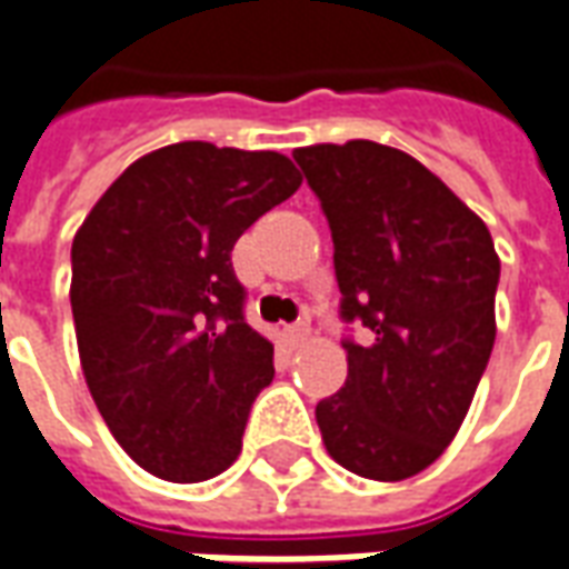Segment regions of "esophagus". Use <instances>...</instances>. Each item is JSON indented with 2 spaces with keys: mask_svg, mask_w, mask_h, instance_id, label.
<instances>
[{
  "mask_svg": "<svg viewBox=\"0 0 569 569\" xmlns=\"http://www.w3.org/2000/svg\"><path fill=\"white\" fill-rule=\"evenodd\" d=\"M283 332H286V338H289V345L298 347V345H305V341H308L310 329H308V322H292V326H286Z\"/></svg>",
  "mask_w": 569,
  "mask_h": 569,
  "instance_id": "1",
  "label": "esophagus"
}]
</instances>
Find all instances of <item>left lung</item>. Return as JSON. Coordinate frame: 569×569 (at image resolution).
Wrapping results in <instances>:
<instances>
[{
  "mask_svg": "<svg viewBox=\"0 0 569 569\" xmlns=\"http://www.w3.org/2000/svg\"><path fill=\"white\" fill-rule=\"evenodd\" d=\"M292 158L335 243L347 381L317 406L335 463L375 481L418 476L463 423L488 369L500 259L488 224L411 154L381 142Z\"/></svg>",
  "mask_w": 569,
  "mask_h": 569,
  "instance_id": "obj_1",
  "label": "left lung"
}]
</instances>
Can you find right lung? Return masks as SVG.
<instances>
[{"label": "right lung", "mask_w": 569, "mask_h": 569, "mask_svg": "<svg viewBox=\"0 0 569 569\" xmlns=\"http://www.w3.org/2000/svg\"><path fill=\"white\" fill-rule=\"evenodd\" d=\"M298 186L277 151L176 142L130 163L72 240L84 381L151 476L207 481L243 448L273 347L243 317L231 249Z\"/></svg>", "instance_id": "add662e5"}]
</instances>
